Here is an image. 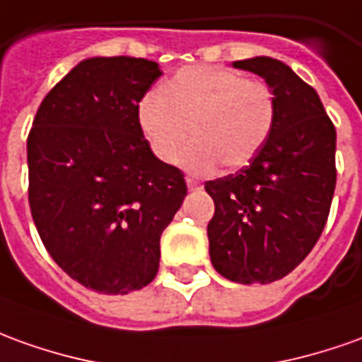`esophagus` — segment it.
Masks as SVG:
<instances>
[{"instance_id": "esophagus-1", "label": "esophagus", "mask_w": 362, "mask_h": 362, "mask_svg": "<svg viewBox=\"0 0 362 362\" xmlns=\"http://www.w3.org/2000/svg\"><path fill=\"white\" fill-rule=\"evenodd\" d=\"M187 187H189V191H201L203 189V185L197 179H191V177H187Z\"/></svg>"}]
</instances>
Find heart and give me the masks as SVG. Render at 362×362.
Returning a JSON list of instances; mask_svg holds the SVG:
<instances>
[{"label":"heart","mask_w":362,"mask_h":362,"mask_svg":"<svg viewBox=\"0 0 362 362\" xmlns=\"http://www.w3.org/2000/svg\"><path fill=\"white\" fill-rule=\"evenodd\" d=\"M274 112V96L264 82L221 66H187L139 102L138 126L165 163H175L193 134L181 165L209 173L218 161L228 169L252 161L270 138Z\"/></svg>","instance_id":"obj_1"}]
</instances>
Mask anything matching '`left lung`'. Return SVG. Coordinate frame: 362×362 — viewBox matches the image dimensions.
I'll return each mask as SVG.
<instances>
[{
    "mask_svg": "<svg viewBox=\"0 0 362 362\" xmlns=\"http://www.w3.org/2000/svg\"><path fill=\"white\" fill-rule=\"evenodd\" d=\"M233 66L266 81L276 112L250 165L205 185L214 201L209 254L226 280L270 284L288 276L323 233L337 179V134L317 92L286 62L254 57Z\"/></svg>",
    "mask_w": 362,
    "mask_h": 362,
    "instance_id": "obj_1",
    "label": "left lung"
}]
</instances>
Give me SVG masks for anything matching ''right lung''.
I'll return each instance as SVG.
<instances>
[{"instance_id":"1","label":"right lung","mask_w":362,"mask_h":362,"mask_svg":"<svg viewBox=\"0 0 362 362\" xmlns=\"http://www.w3.org/2000/svg\"><path fill=\"white\" fill-rule=\"evenodd\" d=\"M163 72L134 57H90L52 88L27 138L29 205L47 252L100 293L141 290L159 238L187 197L183 173L149 148L138 106Z\"/></svg>"}]
</instances>
